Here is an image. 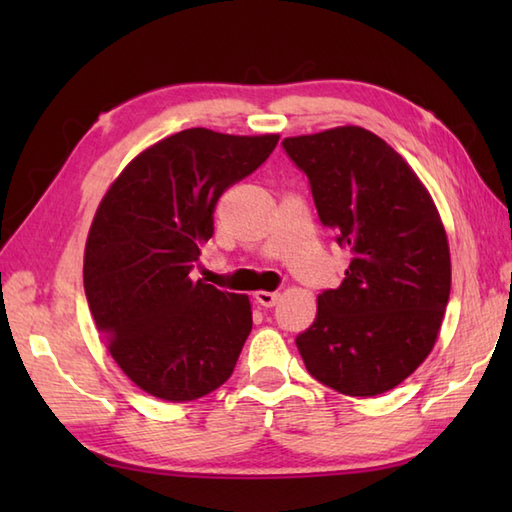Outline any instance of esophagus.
Here are the masks:
<instances>
[{
	"instance_id": "34e87169",
	"label": "esophagus",
	"mask_w": 512,
	"mask_h": 512,
	"mask_svg": "<svg viewBox=\"0 0 512 512\" xmlns=\"http://www.w3.org/2000/svg\"><path fill=\"white\" fill-rule=\"evenodd\" d=\"M255 299H257V303H259V306H264V308H273V306H275V303L279 301V292L257 290V292H255Z\"/></svg>"
}]
</instances>
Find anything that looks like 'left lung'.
I'll list each match as a JSON object with an SVG mask.
<instances>
[{
    "label": "left lung",
    "instance_id": "8db88e82",
    "mask_svg": "<svg viewBox=\"0 0 512 512\" xmlns=\"http://www.w3.org/2000/svg\"><path fill=\"white\" fill-rule=\"evenodd\" d=\"M284 149L310 180L321 224L352 253L341 286L317 297L299 354L339 394H385L431 354L449 303L451 253L436 202L369 129L292 136Z\"/></svg>",
    "mask_w": 512,
    "mask_h": 512
}]
</instances>
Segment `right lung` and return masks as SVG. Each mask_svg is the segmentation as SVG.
Returning a JSON list of instances; mask_svg holds the SVG:
<instances>
[{
    "label": "right lung",
    "instance_id": "obj_1",
    "mask_svg": "<svg viewBox=\"0 0 512 512\" xmlns=\"http://www.w3.org/2000/svg\"><path fill=\"white\" fill-rule=\"evenodd\" d=\"M277 143L184 129L140 151L103 195L85 242V297L107 352L149 396L189 402L231 378L253 328L250 299L189 273L220 195Z\"/></svg>",
    "mask_w": 512,
    "mask_h": 512
}]
</instances>
